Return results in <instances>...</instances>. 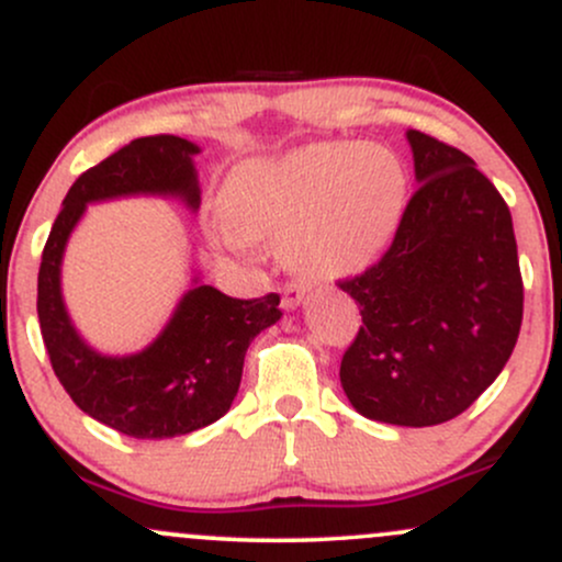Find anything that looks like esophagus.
<instances>
[{
  "label": "esophagus",
  "instance_id": "34e87169",
  "mask_svg": "<svg viewBox=\"0 0 562 562\" xmlns=\"http://www.w3.org/2000/svg\"><path fill=\"white\" fill-rule=\"evenodd\" d=\"M303 299H306V285H303V282H288V285L282 288V308H285V312L299 308Z\"/></svg>",
  "mask_w": 562,
  "mask_h": 562
}]
</instances>
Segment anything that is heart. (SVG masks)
<instances>
[{"instance_id": "obj_1", "label": "heart", "mask_w": 562, "mask_h": 562, "mask_svg": "<svg viewBox=\"0 0 562 562\" xmlns=\"http://www.w3.org/2000/svg\"><path fill=\"white\" fill-rule=\"evenodd\" d=\"M406 209V169L389 147L317 142L237 166L222 190V243L282 240L308 282L364 272L389 248Z\"/></svg>"}]
</instances>
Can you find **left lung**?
I'll return each instance as SVG.
<instances>
[{"label":"left lung","mask_w":562,"mask_h":562,"mask_svg":"<svg viewBox=\"0 0 562 562\" xmlns=\"http://www.w3.org/2000/svg\"><path fill=\"white\" fill-rule=\"evenodd\" d=\"M417 192L375 267L338 282L362 327L340 362L359 415L425 428L462 415L507 364L524 322L513 216L457 147L409 128Z\"/></svg>","instance_id":"obj_1"}]
</instances>
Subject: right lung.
Masks as SVG:
<instances>
[{
    "instance_id": "obj_1",
    "label": "right lung",
    "mask_w": 562,
    "mask_h": 562,
    "mask_svg": "<svg viewBox=\"0 0 562 562\" xmlns=\"http://www.w3.org/2000/svg\"><path fill=\"white\" fill-rule=\"evenodd\" d=\"M198 153L195 142L156 134L132 139L83 171L63 200L38 267L36 312L57 380L81 412L132 438L187 436L227 415L250 340L282 317L277 293L229 299L195 274L158 338L137 353L97 351L70 322L60 285L63 256L87 205L153 195L182 200L195 214Z\"/></svg>"
}]
</instances>
